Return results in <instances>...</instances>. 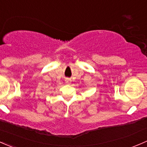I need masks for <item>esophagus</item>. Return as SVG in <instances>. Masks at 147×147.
<instances>
[{
  "label": "esophagus",
  "instance_id": "esophagus-1",
  "mask_svg": "<svg viewBox=\"0 0 147 147\" xmlns=\"http://www.w3.org/2000/svg\"><path fill=\"white\" fill-rule=\"evenodd\" d=\"M71 82V80L70 78H66V79H65V83H66V84H70Z\"/></svg>",
  "mask_w": 147,
  "mask_h": 147
}]
</instances>
